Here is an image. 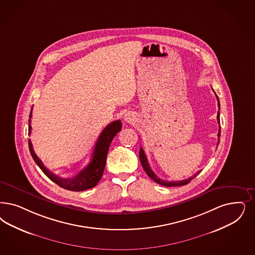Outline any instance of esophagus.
Wrapping results in <instances>:
<instances>
[{
  "instance_id": "1",
  "label": "esophagus",
  "mask_w": 255,
  "mask_h": 255,
  "mask_svg": "<svg viewBox=\"0 0 255 255\" xmlns=\"http://www.w3.org/2000/svg\"><path fill=\"white\" fill-rule=\"evenodd\" d=\"M124 119H125L126 122L131 123L132 121H133V115L132 113H130V112H128L127 114H125V116H124Z\"/></svg>"
}]
</instances>
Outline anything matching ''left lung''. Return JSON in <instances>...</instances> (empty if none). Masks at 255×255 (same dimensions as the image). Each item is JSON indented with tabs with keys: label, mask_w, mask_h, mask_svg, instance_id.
<instances>
[{
	"label": "left lung",
	"mask_w": 255,
	"mask_h": 255,
	"mask_svg": "<svg viewBox=\"0 0 255 255\" xmlns=\"http://www.w3.org/2000/svg\"><path fill=\"white\" fill-rule=\"evenodd\" d=\"M216 96H217V95H216ZM217 99H218V106H219V107H220V100H219L218 96H217ZM217 120H218V123H219V125H220V130H219V133H218V136L220 137V111H218V117H217ZM219 144H220V139H219V142H218V145H219ZM139 160H140L141 165H142V167L144 168L145 172L147 173V175L149 176V178H151L155 183H157L159 185H164V186H168V187H170V186H181V185H187L189 182H191V180H192V179H194L196 176L199 175V173L201 172V170H200V171H197L193 176H191V177H189L188 179H185V180L178 181V182H175V181H173V182H168V181L161 180V179L158 178L157 176L155 175V174H154V172L150 169V167H149V163H148V161H147V157H146V155H145V153H144V150L142 149V148H140V149H139Z\"/></svg>",
	"instance_id": "1"
}]
</instances>
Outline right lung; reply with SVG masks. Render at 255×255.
<instances>
[{
    "label": "right lung",
    "mask_w": 255,
    "mask_h": 255,
    "mask_svg": "<svg viewBox=\"0 0 255 255\" xmlns=\"http://www.w3.org/2000/svg\"><path fill=\"white\" fill-rule=\"evenodd\" d=\"M32 109L30 112L29 122H28V126H29L28 134L31 133V130H32V127H31ZM121 130H122L121 121H115L113 123H109L103 130V132H101L97 140L96 145L92 152V158L89 162V164L85 168H83L77 175L71 178H62L54 174L52 171H50L43 165L42 161L36 156L30 139L28 140V144H29V149H30L31 155L35 160L36 165L40 167V169L43 171L45 175L47 176L49 179H51L53 183L61 186L62 188H65L70 191H84L94 187L98 184V182L101 180L106 167V157H107L110 144L116 136V134Z\"/></svg>",
    "instance_id": "add662e5"
}]
</instances>
